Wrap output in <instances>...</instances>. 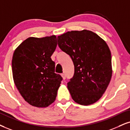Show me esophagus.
I'll return each mask as SVG.
<instances>
[{
    "mask_svg": "<svg viewBox=\"0 0 130 130\" xmlns=\"http://www.w3.org/2000/svg\"><path fill=\"white\" fill-rule=\"evenodd\" d=\"M61 76L62 78V79H63L64 80L66 79V75L64 74V73H62L61 74Z\"/></svg>",
    "mask_w": 130,
    "mask_h": 130,
    "instance_id": "obj_1",
    "label": "esophagus"
}]
</instances>
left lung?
I'll return each mask as SVG.
<instances>
[{"label":"left lung","instance_id":"8db88e82","mask_svg":"<svg viewBox=\"0 0 130 130\" xmlns=\"http://www.w3.org/2000/svg\"><path fill=\"white\" fill-rule=\"evenodd\" d=\"M58 44L71 57L75 66L68 88L73 100L83 105L97 102L106 90L112 75L108 45L93 32H67L58 36Z\"/></svg>","mask_w":130,"mask_h":130}]
</instances>
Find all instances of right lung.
I'll list each match as a JSON object with an SVG mask.
<instances>
[{
  "label": "right lung",
  "instance_id": "1",
  "mask_svg": "<svg viewBox=\"0 0 130 130\" xmlns=\"http://www.w3.org/2000/svg\"><path fill=\"white\" fill-rule=\"evenodd\" d=\"M57 45L55 36L29 37L14 51V84L25 101L34 107H46L56 99L62 79L55 73V62L51 58Z\"/></svg>",
  "mask_w": 130,
  "mask_h": 130
}]
</instances>
